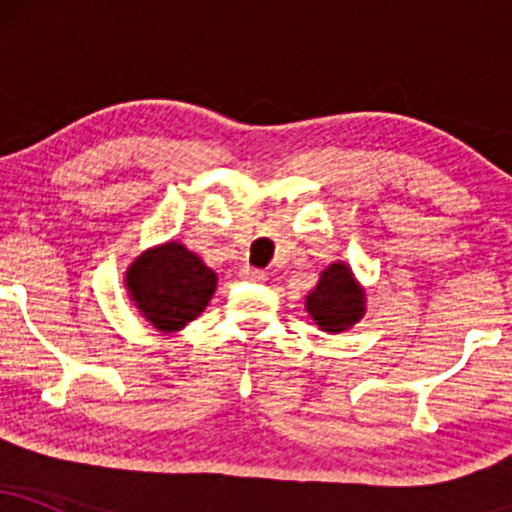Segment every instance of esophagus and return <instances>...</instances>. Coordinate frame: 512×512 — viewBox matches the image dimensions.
Returning a JSON list of instances; mask_svg holds the SVG:
<instances>
[{"label": "esophagus", "instance_id": "obj_1", "mask_svg": "<svg viewBox=\"0 0 512 512\" xmlns=\"http://www.w3.org/2000/svg\"><path fill=\"white\" fill-rule=\"evenodd\" d=\"M240 276H243L245 281H252V284H264V281H267V274L262 272V269H243V272H240Z\"/></svg>", "mask_w": 512, "mask_h": 512}]
</instances>
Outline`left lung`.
I'll use <instances>...</instances> for the list:
<instances>
[{"mask_svg": "<svg viewBox=\"0 0 512 512\" xmlns=\"http://www.w3.org/2000/svg\"><path fill=\"white\" fill-rule=\"evenodd\" d=\"M305 308L320 330L344 332L363 315V289L356 284L351 269L342 262H334L317 281L315 291L305 298Z\"/></svg>", "mask_w": 512, "mask_h": 512, "instance_id": "1", "label": "left lung"}]
</instances>
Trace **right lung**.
Wrapping results in <instances>:
<instances>
[{
	"label": "right lung",
	"mask_w": 512,
	"mask_h": 512,
	"mask_svg": "<svg viewBox=\"0 0 512 512\" xmlns=\"http://www.w3.org/2000/svg\"><path fill=\"white\" fill-rule=\"evenodd\" d=\"M127 289L158 332H178L207 308L216 274L180 243L146 250L127 269Z\"/></svg>",
	"instance_id": "1"
}]
</instances>
